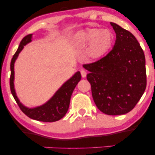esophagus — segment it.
Masks as SVG:
<instances>
[{
  "label": "esophagus",
  "mask_w": 155,
  "mask_h": 155,
  "mask_svg": "<svg viewBox=\"0 0 155 155\" xmlns=\"http://www.w3.org/2000/svg\"><path fill=\"white\" fill-rule=\"evenodd\" d=\"M80 73H81V76H82L83 78L85 77V76H87V73H86V71H85L84 70H81V71H80Z\"/></svg>",
  "instance_id": "obj_1"
}]
</instances>
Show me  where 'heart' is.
<instances>
[{
    "instance_id": "1",
    "label": "heart",
    "mask_w": 155,
    "mask_h": 155,
    "mask_svg": "<svg viewBox=\"0 0 155 155\" xmlns=\"http://www.w3.org/2000/svg\"><path fill=\"white\" fill-rule=\"evenodd\" d=\"M113 39L114 35L109 30L92 28L81 32L78 35L76 41L80 46H86L90 44L89 55L91 58H97L108 50Z\"/></svg>"
}]
</instances>
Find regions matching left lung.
<instances>
[{
	"label": "left lung",
	"instance_id": "1",
	"mask_svg": "<svg viewBox=\"0 0 155 155\" xmlns=\"http://www.w3.org/2000/svg\"><path fill=\"white\" fill-rule=\"evenodd\" d=\"M117 35L114 48L94 63L84 64L97 108L108 115L133 109L147 87L144 53L130 32L111 22Z\"/></svg>",
	"mask_w": 155,
	"mask_h": 155
}]
</instances>
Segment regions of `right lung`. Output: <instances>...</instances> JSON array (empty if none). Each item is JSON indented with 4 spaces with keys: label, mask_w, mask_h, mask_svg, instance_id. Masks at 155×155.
<instances>
[{
    "label": "right lung",
    "mask_w": 155,
    "mask_h": 155,
    "mask_svg": "<svg viewBox=\"0 0 155 155\" xmlns=\"http://www.w3.org/2000/svg\"><path fill=\"white\" fill-rule=\"evenodd\" d=\"M32 34L26 35L22 38L19 44L18 49L15 54H14L11 61V76H10V89L14 98L18 104L19 108L25 114L33 120L41 121V122H52L60 120L65 116L67 113L70 104L71 97L74 88L81 79V74L80 72H76L71 79L67 81L59 90L57 91L55 95L49 100L47 104L43 106L34 108H28L25 107L22 105L16 95L15 88H14V64L19 53L22 51L25 45L31 41Z\"/></svg>",
    "instance_id": "add662e5"
}]
</instances>
